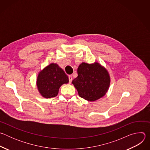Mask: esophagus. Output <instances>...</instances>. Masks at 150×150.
<instances>
[{
    "mask_svg": "<svg viewBox=\"0 0 150 150\" xmlns=\"http://www.w3.org/2000/svg\"><path fill=\"white\" fill-rule=\"evenodd\" d=\"M68 78H69V82L71 83L72 82V79H72V76L71 75H69Z\"/></svg>",
    "mask_w": 150,
    "mask_h": 150,
    "instance_id": "34e87169",
    "label": "esophagus"
}]
</instances>
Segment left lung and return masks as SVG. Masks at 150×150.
<instances>
[{
  "mask_svg": "<svg viewBox=\"0 0 150 150\" xmlns=\"http://www.w3.org/2000/svg\"><path fill=\"white\" fill-rule=\"evenodd\" d=\"M77 72L78 76L72 83L81 98L94 101L103 97L108 91L110 83L109 74L98 63L83 62Z\"/></svg>",
  "mask_w": 150,
  "mask_h": 150,
  "instance_id": "obj_1",
  "label": "left lung"
}]
</instances>
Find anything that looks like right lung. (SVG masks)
I'll list each match as a JSON object with an SVG mask.
<instances>
[{"instance_id":"add662e5","label":"right lung","mask_w":150,"mask_h":150,"mask_svg":"<svg viewBox=\"0 0 150 150\" xmlns=\"http://www.w3.org/2000/svg\"><path fill=\"white\" fill-rule=\"evenodd\" d=\"M69 82L67 74L56 63H51L40 72L37 79V86L41 95L45 98L56 97L59 88Z\"/></svg>"}]
</instances>
